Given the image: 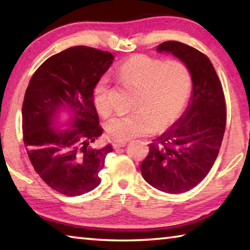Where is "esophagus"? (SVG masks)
Listing matches in <instances>:
<instances>
[{
    "mask_svg": "<svg viewBox=\"0 0 250 250\" xmlns=\"http://www.w3.org/2000/svg\"><path fill=\"white\" fill-rule=\"evenodd\" d=\"M126 143H128V141H116V142H113V147H115V149H118V147H124V146H125V145Z\"/></svg>",
    "mask_w": 250,
    "mask_h": 250,
    "instance_id": "1",
    "label": "esophagus"
}]
</instances>
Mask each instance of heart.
I'll use <instances>...</instances> for the list:
<instances>
[{
    "mask_svg": "<svg viewBox=\"0 0 250 250\" xmlns=\"http://www.w3.org/2000/svg\"><path fill=\"white\" fill-rule=\"evenodd\" d=\"M122 83L137 90L134 109L137 112L116 116L105 125L113 140L126 141L151 133L156 128L172 124L185 107L191 91V73L184 62H166L135 55L118 70ZM107 78H101L95 88L97 110L107 115L111 110Z\"/></svg>",
    "mask_w": 250,
    "mask_h": 250,
    "instance_id": "b5f03b06",
    "label": "heart"
}]
</instances>
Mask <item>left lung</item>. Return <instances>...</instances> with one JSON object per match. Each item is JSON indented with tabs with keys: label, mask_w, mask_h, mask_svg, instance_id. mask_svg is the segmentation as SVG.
Listing matches in <instances>:
<instances>
[{
	"label": "left lung",
	"mask_w": 250,
	"mask_h": 250,
	"mask_svg": "<svg viewBox=\"0 0 250 250\" xmlns=\"http://www.w3.org/2000/svg\"><path fill=\"white\" fill-rule=\"evenodd\" d=\"M188 66L192 77L189 103L179 119L150 143L141 174L161 192L180 194L195 188L216 160L226 125L222 83L208 57L175 41L156 47Z\"/></svg>",
	"instance_id": "obj_1"
}]
</instances>
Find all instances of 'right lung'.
Segmentation results:
<instances>
[{
    "label": "right lung",
    "mask_w": 250,
    "mask_h": 250,
    "mask_svg": "<svg viewBox=\"0 0 250 250\" xmlns=\"http://www.w3.org/2000/svg\"><path fill=\"white\" fill-rule=\"evenodd\" d=\"M108 52L74 46L42 64L25 91L23 139L37 174L49 188L79 196L100 184L111 145L94 147L103 133L94 89L109 69Z\"/></svg>",
    "instance_id": "obj_1"
}]
</instances>
